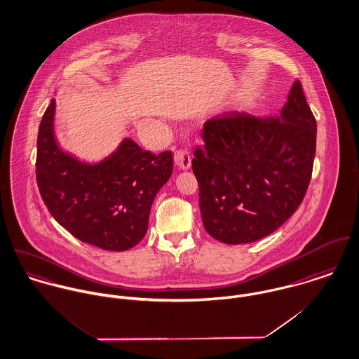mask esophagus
Segmentation results:
<instances>
[{
    "label": "esophagus",
    "mask_w": 359,
    "mask_h": 359,
    "mask_svg": "<svg viewBox=\"0 0 359 359\" xmlns=\"http://www.w3.org/2000/svg\"><path fill=\"white\" fill-rule=\"evenodd\" d=\"M175 162L180 166V169L183 170H187L191 168V156L189 153V150L186 149H182V150H177L175 153Z\"/></svg>",
    "instance_id": "esophagus-1"
}]
</instances>
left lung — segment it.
<instances>
[{
    "label": "left lung",
    "mask_w": 359,
    "mask_h": 359,
    "mask_svg": "<svg viewBox=\"0 0 359 359\" xmlns=\"http://www.w3.org/2000/svg\"><path fill=\"white\" fill-rule=\"evenodd\" d=\"M193 172L199 209L213 238L241 245L264 238L299 208L311 180L317 122L294 81L279 116L226 111L203 125Z\"/></svg>",
    "instance_id": "8db88e82"
}]
</instances>
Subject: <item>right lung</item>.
Instances as JSON below:
<instances>
[{
  "label": "right lung",
  "mask_w": 359,
  "mask_h": 359,
  "mask_svg": "<svg viewBox=\"0 0 359 359\" xmlns=\"http://www.w3.org/2000/svg\"><path fill=\"white\" fill-rule=\"evenodd\" d=\"M52 99L39 129L37 183L53 219L82 242L122 252L144 238L151 205L173 170L172 153L142 150L130 137L104 158L85 161L62 149Z\"/></svg>",
  "instance_id": "add662e5"
}]
</instances>
